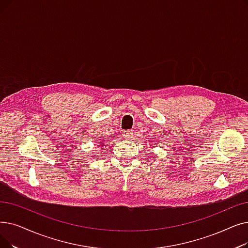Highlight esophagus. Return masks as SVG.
<instances>
[{
    "label": "esophagus",
    "mask_w": 248,
    "mask_h": 248,
    "mask_svg": "<svg viewBox=\"0 0 248 248\" xmlns=\"http://www.w3.org/2000/svg\"><path fill=\"white\" fill-rule=\"evenodd\" d=\"M132 131H124V134H123V136H124V139H130L131 137H132Z\"/></svg>",
    "instance_id": "obj_1"
}]
</instances>
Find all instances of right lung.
I'll return each instance as SVG.
<instances>
[{"mask_svg": "<svg viewBox=\"0 0 248 248\" xmlns=\"http://www.w3.org/2000/svg\"><path fill=\"white\" fill-rule=\"evenodd\" d=\"M104 144H105V143H104V142H102V141H101V142H100V146H104Z\"/></svg>", "mask_w": 248, "mask_h": 248, "instance_id": "right-lung-1", "label": "right lung"}]
</instances>
